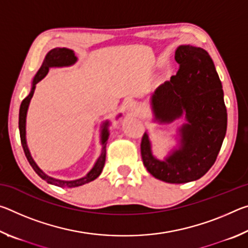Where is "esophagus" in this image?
Returning a JSON list of instances; mask_svg holds the SVG:
<instances>
[{
  "instance_id": "obj_1",
  "label": "esophagus",
  "mask_w": 248,
  "mask_h": 248,
  "mask_svg": "<svg viewBox=\"0 0 248 248\" xmlns=\"http://www.w3.org/2000/svg\"><path fill=\"white\" fill-rule=\"evenodd\" d=\"M128 110L133 112V114H136V112L138 111V107L136 106V104H133V103L129 104V105H128Z\"/></svg>"
}]
</instances>
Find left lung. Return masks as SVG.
Wrapping results in <instances>:
<instances>
[{
  "label": "left lung",
  "mask_w": 248,
  "mask_h": 248,
  "mask_svg": "<svg viewBox=\"0 0 248 248\" xmlns=\"http://www.w3.org/2000/svg\"><path fill=\"white\" fill-rule=\"evenodd\" d=\"M179 64L176 75L159 85L151 96L154 120L170 124L185 116L178 129L179 148L165 159L156 158L148 133L141 141L143 164L155 178L170 184L194 182L215 164L223 143L228 114L222 84L204 49L182 45L176 49Z\"/></svg>",
  "instance_id": "obj_1"
}]
</instances>
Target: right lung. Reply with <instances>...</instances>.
<instances>
[{"mask_svg":"<svg viewBox=\"0 0 248 248\" xmlns=\"http://www.w3.org/2000/svg\"><path fill=\"white\" fill-rule=\"evenodd\" d=\"M77 61H78V58L75 57V53L73 50L68 49V48H54L52 50H50V51L47 53V56H46L43 64H41L40 69L38 70V72H37L35 77H33L31 93H29L27 97L23 100L22 104H20V108H19L18 128H19V134H20V141H22L24 152L28 159L29 164L31 165L33 170H35L36 173L38 174L44 180H46L48 184L54 185V186H58V187L72 188V187L82 186V185H85L87 183L93 182V180L97 178L100 175V173H102L103 167L105 165V159H106V144H107V140L109 137V131H108L109 121H105L102 125L103 130H102V136H100V142H102V145H103L102 153H100L99 157L97 158V161H96V163L94 164L93 169H92L85 176H83V177L78 178V179L62 180V179L53 178V177H51V176H49L46 173H44V171L39 169V166L36 164V162L33 161V158L31 155V152H29V150H28L27 142H26V116H27L29 103H31V99L33 95V92H35V89H36V84L39 81H41V79H43L46 75H47L50 68L70 66V65H73Z\"/></svg>","mask_w":248,"mask_h":248,"instance_id":"obj_1","label":"right lung"}]
</instances>
